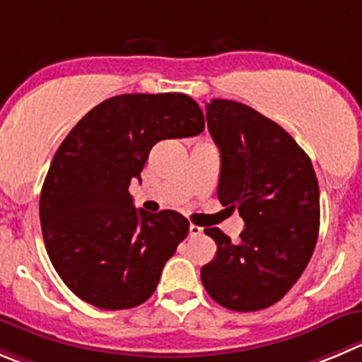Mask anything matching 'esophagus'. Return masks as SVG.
Segmentation results:
<instances>
[{
  "mask_svg": "<svg viewBox=\"0 0 362 362\" xmlns=\"http://www.w3.org/2000/svg\"><path fill=\"white\" fill-rule=\"evenodd\" d=\"M199 235H202V227L194 226V223H192V226H190V236H199Z\"/></svg>",
  "mask_w": 362,
  "mask_h": 362,
  "instance_id": "1",
  "label": "esophagus"
}]
</instances>
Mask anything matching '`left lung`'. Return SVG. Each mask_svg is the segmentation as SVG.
I'll return each mask as SVG.
<instances>
[{
  "label": "left lung",
  "instance_id": "left-lung-1",
  "mask_svg": "<svg viewBox=\"0 0 362 362\" xmlns=\"http://www.w3.org/2000/svg\"><path fill=\"white\" fill-rule=\"evenodd\" d=\"M208 129L220 149L218 201L245 222L233 243L218 227L201 268L206 291L230 311L270 308L308 267L320 229V190L308 154L277 122L229 99L206 105Z\"/></svg>",
  "mask_w": 362,
  "mask_h": 362
}]
</instances>
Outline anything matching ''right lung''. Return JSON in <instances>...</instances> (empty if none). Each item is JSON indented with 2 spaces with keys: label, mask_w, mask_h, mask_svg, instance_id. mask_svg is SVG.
<instances>
[{
  "label": "right lung",
  "mask_w": 362,
  "mask_h": 362,
  "mask_svg": "<svg viewBox=\"0 0 362 362\" xmlns=\"http://www.w3.org/2000/svg\"><path fill=\"white\" fill-rule=\"evenodd\" d=\"M204 132L187 94H122L92 108L54 153L40 192L47 256L65 286L106 311L154 293L165 263L188 235V220L135 209L127 192L160 140Z\"/></svg>",
  "instance_id": "obj_1"
}]
</instances>
